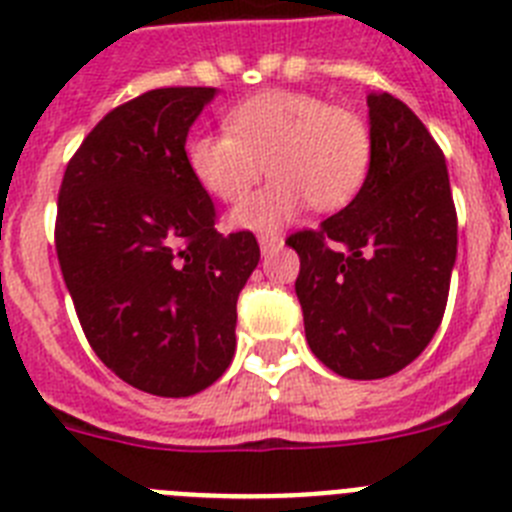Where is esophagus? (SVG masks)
Returning <instances> with one entry per match:
<instances>
[{
    "label": "esophagus",
    "mask_w": 512,
    "mask_h": 512,
    "mask_svg": "<svg viewBox=\"0 0 512 512\" xmlns=\"http://www.w3.org/2000/svg\"><path fill=\"white\" fill-rule=\"evenodd\" d=\"M284 243V238L279 233H261L259 235V246H261V253H271L277 251L279 246Z\"/></svg>",
    "instance_id": "1"
}]
</instances>
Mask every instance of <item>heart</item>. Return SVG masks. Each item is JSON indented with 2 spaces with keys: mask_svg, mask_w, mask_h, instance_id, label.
<instances>
[{
  "mask_svg": "<svg viewBox=\"0 0 512 512\" xmlns=\"http://www.w3.org/2000/svg\"><path fill=\"white\" fill-rule=\"evenodd\" d=\"M189 169L207 194L238 205L261 182L269 187L233 212L241 228H277L307 202L338 210L354 200L372 164V130L359 112L318 94L269 89L225 115L223 133H197L187 146Z\"/></svg>",
  "mask_w": 512,
  "mask_h": 512,
  "instance_id": "obj_1",
  "label": "heart"
}]
</instances>
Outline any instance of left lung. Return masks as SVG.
Returning <instances> with one entry per match:
<instances>
[{"label": "left lung", "instance_id": "obj_1", "mask_svg": "<svg viewBox=\"0 0 512 512\" xmlns=\"http://www.w3.org/2000/svg\"><path fill=\"white\" fill-rule=\"evenodd\" d=\"M372 164L354 200L287 243L312 354L348 379H382L438 330L456 261L446 158L408 104L372 92Z\"/></svg>", "mask_w": 512, "mask_h": 512}]
</instances>
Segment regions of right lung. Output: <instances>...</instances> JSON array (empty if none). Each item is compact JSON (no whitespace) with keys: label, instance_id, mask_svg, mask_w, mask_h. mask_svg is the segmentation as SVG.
<instances>
[{"label":"right lung","instance_id":"add662e5","mask_svg":"<svg viewBox=\"0 0 512 512\" xmlns=\"http://www.w3.org/2000/svg\"><path fill=\"white\" fill-rule=\"evenodd\" d=\"M212 87H161L120 104L71 156L56 253L94 354L122 382L189 397L235 354L238 295L259 264L251 230L217 233L184 151Z\"/></svg>","mask_w":512,"mask_h":512}]
</instances>
